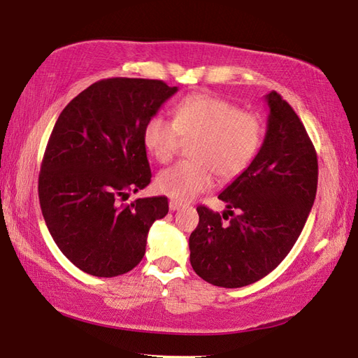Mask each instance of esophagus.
Returning <instances> with one entry per match:
<instances>
[{
    "mask_svg": "<svg viewBox=\"0 0 358 358\" xmlns=\"http://www.w3.org/2000/svg\"><path fill=\"white\" fill-rule=\"evenodd\" d=\"M184 206L182 204V202H178V201H170V210L171 212H176V210H179V208Z\"/></svg>",
    "mask_w": 358,
    "mask_h": 358,
    "instance_id": "1",
    "label": "esophagus"
}]
</instances>
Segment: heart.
Here are the masks:
<instances>
[{
	"label": "heart",
	"mask_w": 358,
	"mask_h": 358,
	"mask_svg": "<svg viewBox=\"0 0 358 358\" xmlns=\"http://www.w3.org/2000/svg\"><path fill=\"white\" fill-rule=\"evenodd\" d=\"M143 145L159 164H168L180 150L182 140L193 141V162L160 171L156 187L176 201H190L213 184V173L229 180L240 176L257 156L263 140L259 115L237 104L206 93L182 98L173 109V121L162 115L148 118Z\"/></svg>",
	"instance_id": "heart-1"
}]
</instances>
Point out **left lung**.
Returning <instances> with one entry per match:
<instances>
[{"mask_svg": "<svg viewBox=\"0 0 358 358\" xmlns=\"http://www.w3.org/2000/svg\"><path fill=\"white\" fill-rule=\"evenodd\" d=\"M265 99L269 115L260 151L218 196L227 210L221 217L196 208L190 263L217 287L240 288L271 273L299 238L316 196L318 159L304 124L278 92Z\"/></svg>", "mask_w": 358, "mask_h": 358, "instance_id": "obj_1", "label": "left lung"}]
</instances>
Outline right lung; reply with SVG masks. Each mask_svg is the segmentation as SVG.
Instances as JSON below:
<instances>
[{
  "label": "right lung",
  "instance_id": "obj_1",
  "mask_svg": "<svg viewBox=\"0 0 358 358\" xmlns=\"http://www.w3.org/2000/svg\"><path fill=\"white\" fill-rule=\"evenodd\" d=\"M176 92L157 79H103L54 124L38 174L40 207L52 240L84 273L131 271L152 222L168 213L165 196L121 201L151 182L143 126Z\"/></svg>",
  "mask_w": 358,
  "mask_h": 358
}]
</instances>
